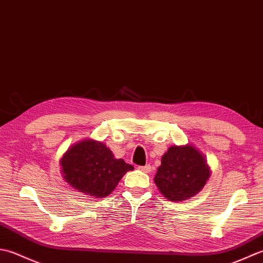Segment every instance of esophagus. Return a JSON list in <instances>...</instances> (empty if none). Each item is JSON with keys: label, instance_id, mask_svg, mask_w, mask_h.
I'll list each match as a JSON object with an SVG mask.
<instances>
[{"label": "esophagus", "instance_id": "obj_1", "mask_svg": "<svg viewBox=\"0 0 263 263\" xmlns=\"http://www.w3.org/2000/svg\"><path fill=\"white\" fill-rule=\"evenodd\" d=\"M137 169L143 171V173L147 174V173H149V171H151V165L147 164V165H144V167H137Z\"/></svg>", "mask_w": 263, "mask_h": 263}]
</instances>
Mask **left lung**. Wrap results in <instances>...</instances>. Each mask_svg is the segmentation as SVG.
<instances>
[{
	"mask_svg": "<svg viewBox=\"0 0 263 263\" xmlns=\"http://www.w3.org/2000/svg\"><path fill=\"white\" fill-rule=\"evenodd\" d=\"M211 175L204 155L192 145H174L162 155L154 183L165 199L185 201L196 195Z\"/></svg>",
	"mask_w": 263,
	"mask_h": 263,
	"instance_id": "1",
	"label": "left lung"
}]
</instances>
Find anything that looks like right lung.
<instances>
[{"label":"right lung","instance_id":"obj_1","mask_svg":"<svg viewBox=\"0 0 263 263\" xmlns=\"http://www.w3.org/2000/svg\"><path fill=\"white\" fill-rule=\"evenodd\" d=\"M61 173L67 183L85 195L105 197L119 183L132 164L115 159L105 144L93 139L74 144L63 154Z\"/></svg>","mask_w":263,"mask_h":263}]
</instances>
